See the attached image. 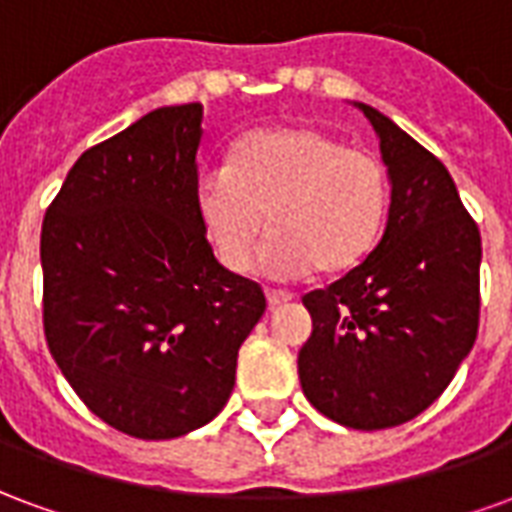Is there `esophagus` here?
Masks as SVG:
<instances>
[{
  "mask_svg": "<svg viewBox=\"0 0 512 512\" xmlns=\"http://www.w3.org/2000/svg\"><path fill=\"white\" fill-rule=\"evenodd\" d=\"M266 299H268V307H271V310H277V307H282V304H288V301L293 299V293H288V290L268 288Z\"/></svg>",
  "mask_w": 512,
  "mask_h": 512,
  "instance_id": "obj_1",
  "label": "esophagus"
}]
</instances>
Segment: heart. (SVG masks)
<instances>
[{
    "mask_svg": "<svg viewBox=\"0 0 512 512\" xmlns=\"http://www.w3.org/2000/svg\"><path fill=\"white\" fill-rule=\"evenodd\" d=\"M197 213L224 266L244 274L255 263L290 279L321 268L359 266L384 233L392 180L376 153L307 126L263 128L233 147L230 167L202 169Z\"/></svg>",
    "mask_w": 512,
    "mask_h": 512,
    "instance_id": "heart-1",
    "label": "heart"
}]
</instances>
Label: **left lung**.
Here are the masks:
<instances>
[{"label": "left lung", "mask_w": 512, "mask_h": 512, "mask_svg": "<svg viewBox=\"0 0 512 512\" xmlns=\"http://www.w3.org/2000/svg\"><path fill=\"white\" fill-rule=\"evenodd\" d=\"M392 180L384 235L329 288L304 296L312 334L299 351L304 395L354 430L422 414L461 367L480 323V230L450 172L373 106Z\"/></svg>", "instance_id": "left-lung-1"}]
</instances>
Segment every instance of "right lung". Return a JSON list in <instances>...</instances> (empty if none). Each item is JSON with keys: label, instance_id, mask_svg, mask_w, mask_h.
<instances>
[{"label": "right lung", "instance_id": "right-lung-1", "mask_svg": "<svg viewBox=\"0 0 512 512\" xmlns=\"http://www.w3.org/2000/svg\"><path fill=\"white\" fill-rule=\"evenodd\" d=\"M200 123V104L161 106L84 150L40 233L51 356L95 417L136 439L211 422L266 312L200 222Z\"/></svg>", "mask_w": 512, "mask_h": 512}]
</instances>
